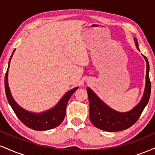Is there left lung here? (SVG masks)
I'll list each match as a JSON object with an SVG mask.
<instances>
[{"instance_id": "1", "label": "left lung", "mask_w": 155, "mask_h": 155, "mask_svg": "<svg viewBox=\"0 0 155 155\" xmlns=\"http://www.w3.org/2000/svg\"><path fill=\"white\" fill-rule=\"evenodd\" d=\"M134 40L137 49L139 50L137 39L134 38ZM143 56L147 63L144 93L138 105L130 111L119 112L112 109L104 104L91 89L87 88L90 104V120L96 127L108 132H117L129 128L139 119L148 104L151 94V81L149 76V64L147 58L144 55Z\"/></svg>"}]
</instances>
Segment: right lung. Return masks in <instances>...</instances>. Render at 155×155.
I'll list each match as a JSON object with an SVG mask.
<instances>
[{
    "label": "right lung",
    "mask_w": 155,
    "mask_h": 155,
    "mask_svg": "<svg viewBox=\"0 0 155 155\" xmlns=\"http://www.w3.org/2000/svg\"><path fill=\"white\" fill-rule=\"evenodd\" d=\"M15 49L12 52L9 61H8V69H7L6 75H5V90H6L7 100L9 103L10 106H12V109L14 110L19 120L25 125L30 127V128L35 130L43 131L48 130L58 127L62 123L64 118H65L66 106L71 96L77 90L78 87H75L67 92L63 95V97L60 99L59 102L57 104L56 106L51 108V109L41 112V113H33V112L26 111L24 108L20 107L14 100L13 97L11 94L8 84V68H9L11 59H12L14 53H15Z\"/></svg>",
    "instance_id": "1"
}]
</instances>
